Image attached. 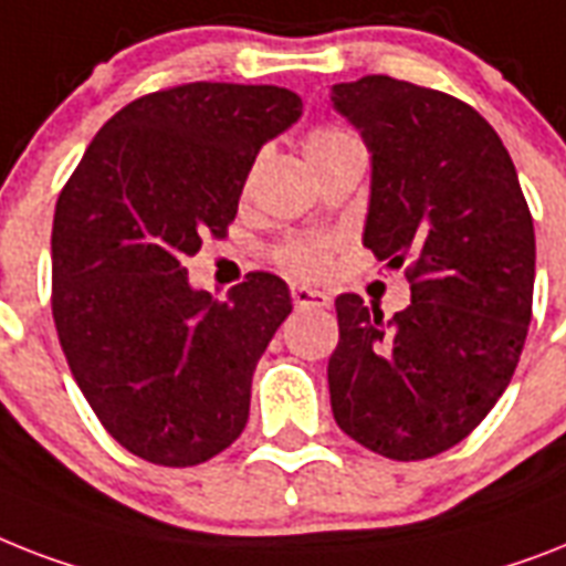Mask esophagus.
Listing matches in <instances>:
<instances>
[{
	"label": "esophagus",
	"mask_w": 566,
	"mask_h": 566,
	"mask_svg": "<svg viewBox=\"0 0 566 566\" xmlns=\"http://www.w3.org/2000/svg\"><path fill=\"white\" fill-rule=\"evenodd\" d=\"M293 305L296 307H328L331 296L323 291H314V287H305V284H293Z\"/></svg>",
	"instance_id": "34e87169"
}]
</instances>
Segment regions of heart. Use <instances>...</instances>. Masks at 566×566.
Masks as SVG:
<instances>
[{
  "mask_svg": "<svg viewBox=\"0 0 566 566\" xmlns=\"http://www.w3.org/2000/svg\"><path fill=\"white\" fill-rule=\"evenodd\" d=\"M348 145H357L355 136H348L346 130H334V127H323V130H314L305 139V156L307 163L316 159V156L334 154L339 148H348ZM331 243L325 238H293V241L282 243L275 250V261L282 264L291 275L298 279H314V275L323 273L328 268Z\"/></svg>",
  "mask_w": 566,
  "mask_h": 566,
  "instance_id": "b5f03b06",
  "label": "heart"
}]
</instances>
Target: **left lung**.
<instances>
[{"label":"left lung","mask_w":566,"mask_h":566,"mask_svg":"<svg viewBox=\"0 0 566 566\" xmlns=\"http://www.w3.org/2000/svg\"><path fill=\"white\" fill-rule=\"evenodd\" d=\"M331 104L371 154L363 247L410 264L407 311L337 296L328 360L339 430L410 462L453 448L506 392L532 319L535 229L509 150L474 107L366 75Z\"/></svg>","instance_id":"8db88e82"}]
</instances>
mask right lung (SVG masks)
Listing matches in <instances>:
<instances>
[{"instance_id":"1","label":"right lung","mask_w":566,"mask_h":566,"mask_svg":"<svg viewBox=\"0 0 566 566\" xmlns=\"http://www.w3.org/2000/svg\"><path fill=\"white\" fill-rule=\"evenodd\" d=\"M298 116L302 98L282 86L150 92L95 133L60 191V346L107 433L154 465H200L247 427L252 371L291 291L250 273L218 302L191 287L182 261L227 232L259 150Z\"/></svg>"}]
</instances>
